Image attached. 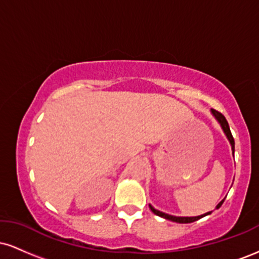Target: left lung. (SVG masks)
I'll list each match as a JSON object with an SVG mask.
<instances>
[{
    "instance_id": "left-lung-1",
    "label": "left lung",
    "mask_w": 259,
    "mask_h": 259,
    "mask_svg": "<svg viewBox=\"0 0 259 259\" xmlns=\"http://www.w3.org/2000/svg\"><path fill=\"white\" fill-rule=\"evenodd\" d=\"M210 113H212L213 117L215 118V120L218 121L219 125H221V127H222V130H223V132H224L225 136H227V139L229 140V142H230V145H231V151H233V156H234V152H235V141H234L233 135H231L230 127H229V124H228L227 119H225V117H224V115L222 114V113H219L218 111H215V109H210ZM224 200H225V198H224ZM224 200H222L221 202H219L218 204H217L215 209H218V208L222 206L223 202H224ZM148 206H150L151 210H152V212H153L154 214H156V215L160 217V218L167 219V221L175 222V223H180V224H187V223L196 222V221H198V219L203 218V217H206V215H209L210 213H212V212H207V213H204V214H202V215H197V217H175V215L167 214V213L160 212V210L156 209V208H154L153 206H151V204H148Z\"/></svg>"
}]
</instances>
